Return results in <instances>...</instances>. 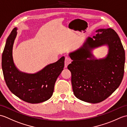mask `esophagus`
<instances>
[{
  "mask_svg": "<svg viewBox=\"0 0 127 127\" xmlns=\"http://www.w3.org/2000/svg\"><path fill=\"white\" fill-rule=\"evenodd\" d=\"M71 59L69 57H68V56L65 57V60H64V67L66 68L67 66H68L69 64L71 63Z\"/></svg>",
  "mask_w": 127,
  "mask_h": 127,
  "instance_id": "obj_1",
  "label": "esophagus"
}]
</instances>
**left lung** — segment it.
I'll return each mask as SVG.
<instances>
[{"label":"left lung","instance_id":"left-lung-1","mask_svg":"<svg viewBox=\"0 0 127 127\" xmlns=\"http://www.w3.org/2000/svg\"><path fill=\"white\" fill-rule=\"evenodd\" d=\"M96 32L94 38H88L82 47L70 53L73 61L67 67L75 96L91 103L109 97L120 86L125 72V52L116 32L111 28ZM105 44L109 46L107 58L94 59L91 50Z\"/></svg>","mask_w":127,"mask_h":127}]
</instances>
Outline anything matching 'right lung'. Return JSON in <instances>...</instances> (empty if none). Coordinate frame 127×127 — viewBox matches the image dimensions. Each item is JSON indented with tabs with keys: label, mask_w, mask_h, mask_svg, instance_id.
I'll return each mask as SVG.
<instances>
[{
	"label": "right lung",
	"mask_w": 127,
	"mask_h": 127,
	"mask_svg": "<svg viewBox=\"0 0 127 127\" xmlns=\"http://www.w3.org/2000/svg\"><path fill=\"white\" fill-rule=\"evenodd\" d=\"M17 33L15 28L7 38L2 52L1 66L5 83L10 91L24 102L32 104L43 102L52 97L55 81L64 69V57L35 74L19 72L12 58Z\"/></svg>",
	"instance_id": "add662e5"
}]
</instances>
